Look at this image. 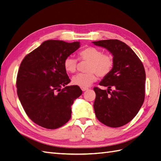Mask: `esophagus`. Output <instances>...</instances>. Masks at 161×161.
Returning a JSON list of instances; mask_svg holds the SVG:
<instances>
[{
  "label": "esophagus",
  "instance_id": "esophagus-1",
  "mask_svg": "<svg viewBox=\"0 0 161 161\" xmlns=\"http://www.w3.org/2000/svg\"><path fill=\"white\" fill-rule=\"evenodd\" d=\"M81 90H82V91H87L88 88H84V87H81Z\"/></svg>",
  "mask_w": 161,
  "mask_h": 161
}]
</instances>
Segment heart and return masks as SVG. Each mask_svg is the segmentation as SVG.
I'll list each match as a JSON object with an SVG mask.
<instances>
[{
    "label": "heart",
    "mask_w": 161,
    "mask_h": 161,
    "mask_svg": "<svg viewBox=\"0 0 161 161\" xmlns=\"http://www.w3.org/2000/svg\"><path fill=\"white\" fill-rule=\"evenodd\" d=\"M80 61H86L87 73H80L72 78V83L76 86L86 88L95 82L97 75L104 77L111 73L114 65V58L110 54H103L100 49L95 47H87L78 53ZM64 69L68 73H74L77 68V60L68 56L64 61Z\"/></svg>",
    "instance_id": "obj_1"
}]
</instances>
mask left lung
<instances>
[{"label":"left lung","mask_w":161,"mask_h":161,"mask_svg":"<svg viewBox=\"0 0 161 161\" xmlns=\"http://www.w3.org/2000/svg\"><path fill=\"white\" fill-rule=\"evenodd\" d=\"M104 47L114 57L111 72L95 87L93 107L99 121L110 127L125 125L137 115L145 100L146 75L142 61L131 47L118 39L92 42ZM113 91L111 92V88Z\"/></svg>","instance_id":"8db88e82"}]
</instances>
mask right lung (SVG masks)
I'll return each instance as SVG.
<instances>
[{
    "instance_id": "obj_1",
    "label": "right lung",
    "mask_w": 161,
    "mask_h": 161,
    "mask_svg": "<svg viewBox=\"0 0 161 161\" xmlns=\"http://www.w3.org/2000/svg\"><path fill=\"white\" fill-rule=\"evenodd\" d=\"M80 47L79 42L47 40L23 59L17 75V94L26 114L36 125L55 129L70 119L71 106L82 91L76 85L66 86L70 80L64 61Z\"/></svg>"
}]
</instances>
